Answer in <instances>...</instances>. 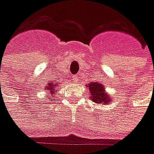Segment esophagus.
<instances>
[{
	"label": "esophagus",
	"mask_w": 154,
	"mask_h": 154,
	"mask_svg": "<svg viewBox=\"0 0 154 154\" xmlns=\"http://www.w3.org/2000/svg\"><path fill=\"white\" fill-rule=\"evenodd\" d=\"M72 79H73V81H74L75 83H78L79 80V78L78 75H73V76H72Z\"/></svg>",
	"instance_id": "esophagus-1"
}]
</instances>
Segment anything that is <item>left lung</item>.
<instances>
[{
    "label": "left lung",
    "instance_id": "obj_1",
    "mask_svg": "<svg viewBox=\"0 0 154 154\" xmlns=\"http://www.w3.org/2000/svg\"><path fill=\"white\" fill-rule=\"evenodd\" d=\"M90 92V100L96 104H110L112 102V97L106 93V88L103 84L98 82H90L88 85Z\"/></svg>",
    "mask_w": 154,
    "mask_h": 154
}]
</instances>
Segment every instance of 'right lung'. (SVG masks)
I'll return each mask as SVG.
<instances>
[{"label":"right lung","instance_id":"obj_1","mask_svg":"<svg viewBox=\"0 0 154 154\" xmlns=\"http://www.w3.org/2000/svg\"><path fill=\"white\" fill-rule=\"evenodd\" d=\"M58 88V82H51L50 81L49 83L47 84V86L45 88V90L48 91V93L50 94V97H51V96H53L57 92L56 88ZM50 97H48V99H50Z\"/></svg>","mask_w":154,"mask_h":154}]
</instances>
